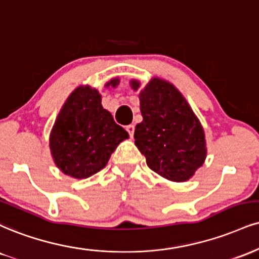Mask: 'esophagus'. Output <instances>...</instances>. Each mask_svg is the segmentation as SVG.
<instances>
[{
    "mask_svg": "<svg viewBox=\"0 0 259 259\" xmlns=\"http://www.w3.org/2000/svg\"><path fill=\"white\" fill-rule=\"evenodd\" d=\"M126 132L129 133V135L133 138L134 132H135V125H134V124H129V125H126Z\"/></svg>",
    "mask_w": 259,
    "mask_h": 259,
    "instance_id": "1",
    "label": "esophagus"
}]
</instances>
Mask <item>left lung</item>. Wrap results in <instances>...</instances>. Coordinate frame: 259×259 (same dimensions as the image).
I'll list each match as a JSON object with an SVG mask.
<instances>
[{
  "label": "left lung",
  "instance_id": "obj_1",
  "mask_svg": "<svg viewBox=\"0 0 259 259\" xmlns=\"http://www.w3.org/2000/svg\"><path fill=\"white\" fill-rule=\"evenodd\" d=\"M134 90L140 82L133 79ZM142 121L135 127V145L148 167L174 182H185L204 164L206 141L200 121L174 84L152 78L140 92Z\"/></svg>",
  "mask_w": 259,
  "mask_h": 259
}]
</instances>
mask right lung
<instances>
[{
    "label": "right lung",
    "instance_id": "add662e5",
    "mask_svg": "<svg viewBox=\"0 0 259 259\" xmlns=\"http://www.w3.org/2000/svg\"><path fill=\"white\" fill-rule=\"evenodd\" d=\"M113 78L106 87H117ZM129 134L101 105V95L89 85L71 93L53 126L49 147L53 160L65 175L88 179L104 169L111 154Z\"/></svg>",
    "mask_w": 259,
    "mask_h": 259
}]
</instances>
